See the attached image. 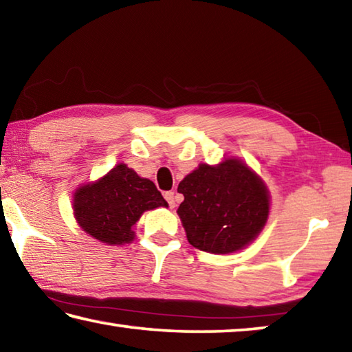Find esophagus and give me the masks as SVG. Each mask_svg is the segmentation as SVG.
<instances>
[{"label": "esophagus", "instance_id": "1", "mask_svg": "<svg viewBox=\"0 0 352 352\" xmlns=\"http://www.w3.org/2000/svg\"><path fill=\"white\" fill-rule=\"evenodd\" d=\"M164 199L168 200V204L170 208L175 206V192L174 190H168V192H164Z\"/></svg>", "mask_w": 352, "mask_h": 352}]
</instances>
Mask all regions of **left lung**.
I'll return each instance as SVG.
<instances>
[{
	"mask_svg": "<svg viewBox=\"0 0 352 352\" xmlns=\"http://www.w3.org/2000/svg\"><path fill=\"white\" fill-rule=\"evenodd\" d=\"M177 190L184 195L177 214L189 243L201 252H239L259 236L269 219V189L236 157L214 166L200 163Z\"/></svg>",
	"mask_w": 352,
	"mask_h": 352,
	"instance_id": "8db88e82",
	"label": "left lung"
}]
</instances>
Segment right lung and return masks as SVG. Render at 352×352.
<instances>
[{"label": "right lung", "instance_id": "add662e5", "mask_svg": "<svg viewBox=\"0 0 352 352\" xmlns=\"http://www.w3.org/2000/svg\"><path fill=\"white\" fill-rule=\"evenodd\" d=\"M168 208V201L148 178L119 163L99 180L80 184L73 195L74 219L80 228L107 245L135 239L133 226L144 211Z\"/></svg>", "mask_w": 352, "mask_h": 352}]
</instances>
